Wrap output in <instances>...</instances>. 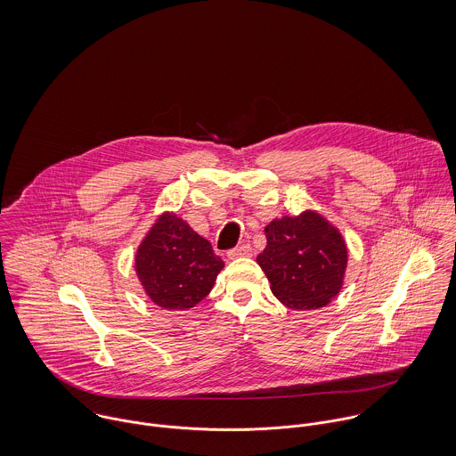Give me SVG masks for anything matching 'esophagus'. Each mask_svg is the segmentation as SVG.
I'll return each instance as SVG.
<instances>
[{
    "mask_svg": "<svg viewBox=\"0 0 456 456\" xmlns=\"http://www.w3.org/2000/svg\"><path fill=\"white\" fill-rule=\"evenodd\" d=\"M253 255V248L249 246V244H242V246H237V248H233V249H230L228 253H226V256L230 258V260H237V258H248V256H251Z\"/></svg>",
    "mask_w": 456,
    "mask_h": 456,
    "instance_id": "1",
    "label": "esophagus"
}]
</instances>
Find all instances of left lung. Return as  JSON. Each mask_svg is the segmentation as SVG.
<instances>
[{
	"label": "left lung",
	"mask_w": 456,
	"mask_h": 456,
	"mask_svg": "<svg viewBox=\"0 0 456 456\" xmlns=\"http://www.w3.org/2000/svg\"><path fill=\"white\" fill-rule=\"evenodd\" d=\"M258 265L273 297L297 311L320 309L342 286L347 249L342 235L320 214L273 219Z\"/></svg>",
	"instance_id": "obj_1"
}]
</instances>
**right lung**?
<instances>
[{
	"label": "right lung",
	"mask_w": 456,
	"mask_h": 456,
	"mask_svg": "<svg viewBox=\"0 0 456 456\" xmlns=\"http://www.w3.org/2000/svg\"><path fill=\"white\" fill-rule=\"evenodd\" d=\"M134 266L156 305L184 311L210 293L224 263L188 223L163 214L140 244Z\"/></svg>",
	"instance_id": "right-lung-1"
}]
</instances>
